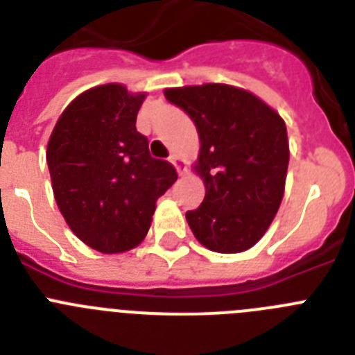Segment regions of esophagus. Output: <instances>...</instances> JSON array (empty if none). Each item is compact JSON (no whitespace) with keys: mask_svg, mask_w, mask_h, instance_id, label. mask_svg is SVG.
<instances>
[{"mask_svg":"<svg viewBox=\"0 0 355 355\" xmlns=\"http://www.w3.org/2000/svg\"><path fill=\"white\" fill-rule=\"evenodd\" d=\"M171 163L175 167V171H178V174H180V175L187 174V163H184V159L181 158V156L172 155V156H171Z\"/></svg>","mask_w":355,"mask_h":355,"instance_id":"34e87169","label":"esophagus"}]
</instances>
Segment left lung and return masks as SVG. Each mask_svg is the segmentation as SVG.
Wrapping results in <instances>:
<instances>
[{
  "label": "left lung",
  "instance_id": "obj_1",
  "mask_svg": "<svg viewBox=\"0 0 355 355\" xmlns=\"http://www.w3.org/2000/svg\"><path fill=\"white\" fill-rule=\"evenodd\" d=\"M165 97L192 117L199 133L192 168L206 196L187 213L193 236L213 252L249 250L284 196L290 146L283 117L249 90L225 83L172 87Z\"/></svg>",
  "mask_w": 355,
  "mask_h": 355
}]
</instances>
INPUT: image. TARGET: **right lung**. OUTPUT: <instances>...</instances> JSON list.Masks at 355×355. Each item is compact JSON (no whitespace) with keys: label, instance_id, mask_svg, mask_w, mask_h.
<instances>
[{"label":"right lung","instance_id":"1","mask_svg":"<svg viewBox=\"0 0 355 355\" xmlns=\"http://www.w3.org/2000/svg\"><path fill=\"white\" fill-rule=\"evenodd\" d=\"M146 96L122 83L92 87L69 103L48 140L58 209L72 233L97 252L140 245L156 200L178 180L171 163L150 156L135 126Z\"/></svg>","mask_w":355,"mask_h":355}]
</instances>
